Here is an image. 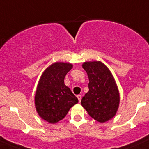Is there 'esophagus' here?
I'll return each mask as SVG.
<instances>
[{
  "label": "esophagus",
  "instance_id": "1",
  "mask_svg": "<svg viewBox=\"0 0 149 149\" xmlns=\"http://www.w3.org/2000/svg\"><path fill=\"white\" fill-rule=\"evenodd\" d=\"M77 98L79 99V102H80L81 100V95H77Z\"/></svg>",
  "mask_w": 149,
  "mask_h": 149
}]
</instances>
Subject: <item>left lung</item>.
Listing matches in <instances>:
<instances>
[{"mask_svg": "<svg viewBox=\"0 0 149 149\" xmlns=\"http://www.w3.org/2000/svg\"><path fill=\"white\" fill-rule=\"evenodd\" d=\"M89 77V92L81 99V105L95 120L103 123L116 115L119 108V92L109 69L100 61L85 62L82 65Z\"/></svg>", "mask_w": 149, "mask_h": 149, "instance_id": "8db88e82", "label": "left lung"}]
</instances>
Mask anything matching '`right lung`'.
<instances>
[{
    "mask_svg": "<svg viewBox=\"0 0 149 149\" xmlns=\"http://www.w3.org/2000/svg\"><path fill=\"white\" fill-rule=\"evenodd\" d=\"M72 68L70 63H54L44 70L40 78L35 105L38 115L51 124L64 119L70 108L79 102L64 83L66 74Z\"/></svg>",
    "mask_w": 149,
    "mask_h": 149,
    "instance_id": "1",
    "label": "right lung"
}]
</instances>
